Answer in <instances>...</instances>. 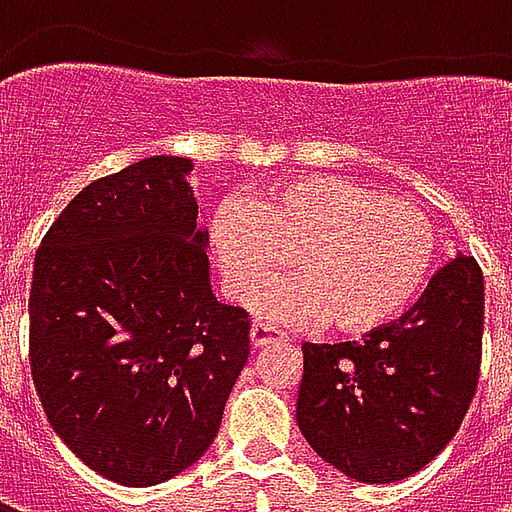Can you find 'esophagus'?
Segmentation results:
<instances>
[{"label": "esophagus", "mask_w": 512, "mask_h": 512, "mask_svg": "<svg viewBox=\"0 0 512 512\" xmlns=\"http://www.w3.org/2000/svg\"><path fill=\"white\" fill-rule=\"evenodd\" d=\"M249 337H252V345H255V348H268V345L274 343H285V332H279V329L268 326V323H255Z\"/></svg>", "instance_id": "34e87169"}]
</instances>
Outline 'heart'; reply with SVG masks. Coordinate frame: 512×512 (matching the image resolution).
<instances>
[{
    "mask_svg": "<svg viewBox=\"0 0 512 512\" xmlns=\"http://www.w3.org/2000/svg\"><path fill=\"white\" fill-rule=\"evenodd\" d=\"M211 241L235 299H252L296 263L299 279L255 299L260 318L329 321L340 334L395 321L422 293L439 257V230L425 208L332 175L279 180L252 208L222 205Z\"/></svg>",
    "mask_w": 512,
    "mask_h": 512,
    "instance_id": "obj_1",
    "label": "heart"
}]
</instances>
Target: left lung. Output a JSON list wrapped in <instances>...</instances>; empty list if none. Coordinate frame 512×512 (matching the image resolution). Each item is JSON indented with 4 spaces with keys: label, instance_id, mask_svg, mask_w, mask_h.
I'll return each mask as SVG.
<instances>
[{
    "label": "left lung",
    "instance_id": "left-lung-1",
    "mask_svg": "<svg viewBox=\"0 0 512 512\" xmlns=\"http://www.w3.org/2000/svg\"><path fill=\"white\" fill-rule=\"evenodd\" d=\"M483 271L458 255L417 304L359 343H304L296 422L323 461L359 483H397L461 428L483 359Z\"/></svg>",
    "mask_w": 512,
    "mask_h": 512
}]
</instances>
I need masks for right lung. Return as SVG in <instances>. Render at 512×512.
I'll list each match as a JSON object with an SVG mask.
<instances>
[{
  "label": "right lung",
  "mask_w": 512,
  "mask_h": 512,
  "mask_svg": "<svg viewBox=\"0 0 512 512\" xmlns=\"http://www.w3.org/2000/svg\"><path fill=\"white\" fill-rule=\"evenodd\" d=\"M191 158L93 180L43 235L29 365L51 428L93 472L158 485L202 458L249 359V315L216 301Z\"/></svg>",
  "instance_id": "1"
}]
</instances>
